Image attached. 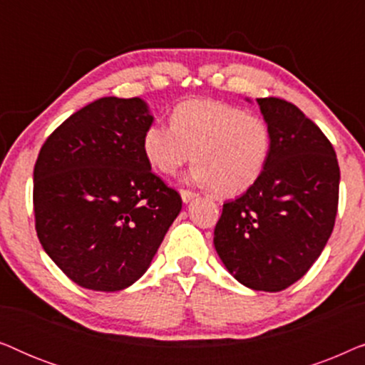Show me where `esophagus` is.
I'll return each mask as SVG.
<instances>
[{"label": "esophagus", "mask_w": 365, "mask_h": 365, "mask_svg": "<svg viewBox=\"0 0 365 365\" xmlns=\"http://www.w3.org/2000/svg\"><path fill=\"white\" fill-rule=\"evenodd\" d=\"M196 196H197V194L194 191H189V189H181V197H182L184 202H191Z\"/></svg>", "instance_id": "34e87169"}]
</instances>
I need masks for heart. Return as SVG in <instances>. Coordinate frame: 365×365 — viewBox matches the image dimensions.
<instances>
[{
  "label": "heart",
  "instance_id": "1",
  "mask_svg": "<svg viewBox=\"0 0 365 365\" xmlns=\"http://www.w3.org/2000/svg\"><path fill=\"white\" fill-rule=\"evenodd\" d=\"M148 163L174 174L192 159L191 178L219 196L244 192L261 178L272 151V129L261 114L209 98L176 104L171 124L154 123L143 136Z\"/></svg>",
  "mask_w": 365,
  "mask_h": 365
}]
</instances>
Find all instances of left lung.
I'll list each match as a JSON object with an SVG mask.
<instances>
[{
    "label": "left lung",
    "instance_id": "1",
    "mask_svg": "<svg viewBox=\"0 0 365 365\" xmlns=\"http://www.w3.org/2000/svg\"><path fill=\"white\" fill-rule=\"evenodd\" d=\"M257 103L272 129L271 156L241 197L224 202L214 246L239 282L279 292L311 269L331 237L341 171L331 141L296 104Z\"/></svg>",
    "mask_w": 365,
    "mask_h": 365
}]
</instances>
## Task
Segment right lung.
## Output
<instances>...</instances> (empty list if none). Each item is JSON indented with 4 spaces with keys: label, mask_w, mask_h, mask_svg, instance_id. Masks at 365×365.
Instances as JSON below:
<instances>
[{
    "label": "right lung",
    "mask_w": 365,
    "mask_h": 365,
    "mask_svg": "<svg viewBox=\"0 0 365 365\" xmlns=\"http://www.w3.org/2000/svg\"><path fill=\"white\" fill-rule=\"evenodd\" d=\"M139 98H101L71 114L34 164L38 239L78 286L121 291L146 272L182 199L151 171Z\"/></svg>",
    "instance_id": "add662e5"
}]
</instances>
